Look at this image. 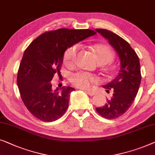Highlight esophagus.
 <instances>
[{
    "instance_id": "34e87169",
    "label": "esophagus",
    "mask_w": 155,
    "mask_h": 155,
    "mask_svg": "<svg viewBox=\"0 0 155 155\" xmlns=\"http://www.w3.org/2000/svg\"><path fill=\"white\" fill-rule=\"evenodd\" d=\"M86 93L88 94V95H89V96H93L94 94H95V93L94 92V91H91V90H87V91H86Z\"/></svg>"
}]
</instances>
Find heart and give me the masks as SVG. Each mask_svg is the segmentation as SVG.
Returning <instances> with one entry per match:
<instances>
[{
    "label": "heart",
    "instance_id": "obj_1",
    "mask_svg": "<svg viewBox=\"0 0 155 155\" xmlns=\"http://www.w3.org/2000/svg\"><path fill=\"white\" fill-rule=\"evenodd\" d=\"M93 49L95 51L98 61L101 64H107L113 60L114 57L113 51L106 45H96L93 47ZM78 50L79 45L77 44L73 45L66 49L64 55V61L66 66H71L75 63ZM70 81L74 86L82 89H87L92 83L98 82L99 80L96 75L92 74L84 71H78L71 75Z\"/></svg>",
    "mask_w": 155,
    "mask_h": 155
}]
</instances>
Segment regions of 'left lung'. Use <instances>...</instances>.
<instances>
[{
    "label": "left lung",
    "instance_id": "obj_1",
    "mask_svg": "<svg viewBox=\"0 0 155 155\" xmlns=\"http://www.w3.org/2000/svg\"><path fill=\"white\" fill-rule=\"evenodd\" d=\"M108 40L118 54L120 70L115 79L103 86L107 92L113 91V96L102 107H96L97 113L106 119H116L125 113L133 104L141 81L140 66L138 55L126 40L106 29L96 28Z\"/></svg>",
    "mask_w": 155,
    "mask_h": 155
}]
</instances>
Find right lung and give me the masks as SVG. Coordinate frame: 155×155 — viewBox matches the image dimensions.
<instances>
[{"label": "right lung", "mask_w": 155, "mask_h": 155, "mask_svg": "<svg viewBox=\"0 0 155 155\" xmlns=\"http://www.w3.org/2000/svg\"><path fill=\"white\" fill-rule=\"evenodd\" d=\"M96 33L89 29L59 28L42 33L26 49L18 71L17 85L24 105L35 117L53 122L65 113L75 89H53L51 81L56 73L61 75L66 49Z\"/></svg>", "instance_id": "obj_1"}]
</instances>
